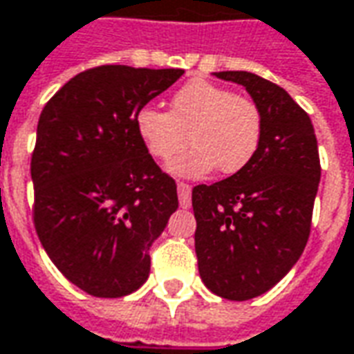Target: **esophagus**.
<instances>
[{"instance_id":"obj_1","label":"esophagus","mask_w":354,"mask_h":354,"mask_svg":"<svg viewBox=\"0 0 354 354\" xmlns=\"http://www.w3.org/2000/svg\"><path fill=\"white\" fill-rule=\"evenodd\" d=\"M178 199H180L182 209H189L192 207V185L180 182L178 184Z\"/></svg>"}]
</instances>
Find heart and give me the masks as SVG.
I'll use <instances>...</instances> for the list:
<instances>
[{
	"mask_svg": "<svg viewBox=\"0 0 354 354\" xmlns=\"http://www.w3.org/2000/svg\"><path fill=\"white\" fill-rule=\"evenodd\" d=\"M134 126L143 147L159 160L172 159L187 142L194 143L169 165V172L187 178L205 176L216 167L222 174H236L254 159L263 140L259 105L203 78L180 86L169 111L151 105L138 109Z\"/></svg>",
	"mask_w": 354,
	"mask_h": 354,
	"instance_id": "1",
	"label": "heart"
}]
</instances>
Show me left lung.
I'll return each instance as SVG.
<instances>
[{
  "instance_id": "1",
  "label": "left lung",
  "mask_w": 354,
  "mask_h": 354,
  "mask_svg": "<svg viewBox=\"0 0 354 354\" xmlns=\"http://www.w3.org/2000/svg\"><path fill=\"white\" fill-rule=\"evenodd\" d=\"M243 86L263 113V140L245 169L195 185V253L203 283L230 301L259 297L303 254L320 184L313 122L288 91L245 71L214 73Z\"/></svg>"
}]
</instances>
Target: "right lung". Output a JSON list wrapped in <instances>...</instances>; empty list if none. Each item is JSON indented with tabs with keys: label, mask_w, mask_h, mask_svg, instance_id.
Instances as JSON below:
<instances>
[{
	"label": "right lung",
	"mask_w": 354,
	"mask_h": 354,
	"mask_svg": "<svg viewBox=\"0 0 354 354\" xmlns=\"http://www.w3.org/2000/svg\"><path fill=\"white\" fill-rule=\"evenodd\" d=\"M182 68L103 65L76 74L38 120L34 226L66 280L124 297L149 278V249L178 209L176 182L136 134L134 117Z\"/></svg>",
	"instance_id": "obj_1"
}]
</instances>
